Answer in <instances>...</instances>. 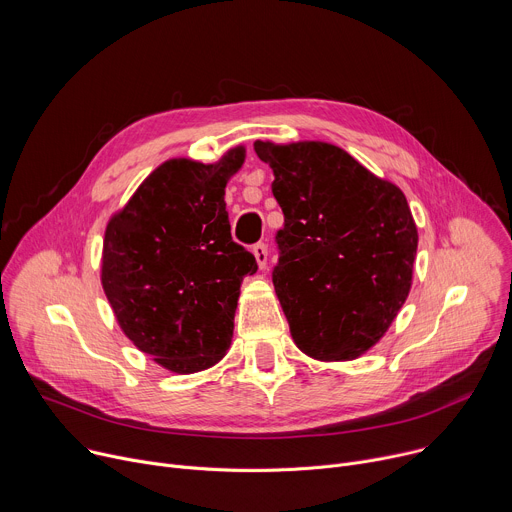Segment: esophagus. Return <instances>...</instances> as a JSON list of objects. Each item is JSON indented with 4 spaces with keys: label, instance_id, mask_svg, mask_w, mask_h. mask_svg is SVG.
Here are the masks:
<instances>
[{
    "label": "esophagus",
    "instance_id": "34e87169",
    "mask_svg": "<svg viewBox=\"0 0 512 512\" xmlns=\"http://www.w3.org/2000/svg\"><path fill=\"white\" fill-rule=\"evenodd\" d=\"M253 255H255V259H257L259 269H263V267L267 265V247H265L263 243L253 245Z\"/></svg>",
    "mask_w": 512,
    "mask_h": 512
}]
</instances>
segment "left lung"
Returning <instances> with one entry per match:
<instances>
[{"mask_svg": "<svg viewBox=\"0 0 512 512\" xmlns=\"http://www.w3.org/2000/svg\"><path fill=\"white\" fill-rule=\"evenodd\" d=\"M283 210L273 285L289 332L316 360L375 346L405 304L417 227L399 186L326 141H255Z\"/></svg>", "mask_w": 512, "mask_h": 512, "instance_id": "obj_1", "label": "left lung"}]
</instances>
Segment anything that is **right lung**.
<instances>
[{
	"label": "right lung",
	"instance_id": "obj_1",
	"mask_svg": "<svg viewBox=\"0 0 512 512\" xmlns=\"http://www.w3.org/2000/svg\"><path fill=\"white\" fill-rule=\"evenodd\" d=\"M245 148L214 164L174 158L145 178L107 223L101 283L123 334L160 367H214L233 338L255 257L231 237L225 188Z\"/></svg>",
	"mask_w": 512,
	"mask_h": 512
}]
</instances>
